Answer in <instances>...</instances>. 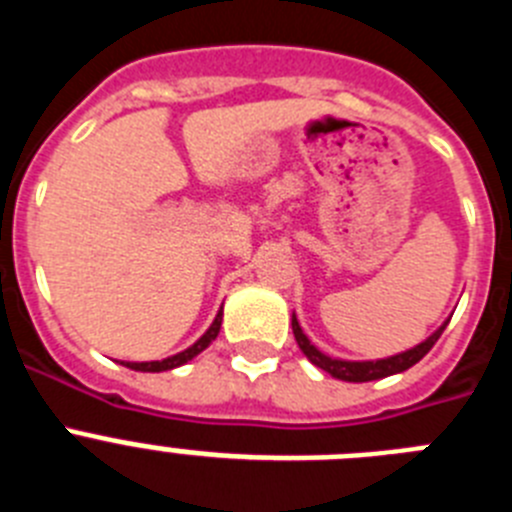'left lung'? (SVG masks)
<instances>
[{
	"label": "left lung",
	"instance_id": "8db88e82",
	"mask_svg": "<svg viewBox=\"0 0 512 512\" xmlns=\"http://www.w3.org/2000/svg\"><path fill=\"white\" fill-rule=\"evenodd\" d=\"M446 325H449V320H446L441 328L433 330L431 336L425 338L423 343L408 348V351H402V354L387 356V359H377V361H346V359H333V356L323 354L318 346H312L310 338L302 333L300 323H297V315H292V330H295L297 346L302 348V354H305L312 364L320 366L323 372H328L330 377L343 379V382H374V379H384V377H392V374L405 372V369L418 364V361L431 351L433 343L441 338Z\"/></svg>",
	"mask_w": 512,
	"mask_h": 512
}]
</instances>
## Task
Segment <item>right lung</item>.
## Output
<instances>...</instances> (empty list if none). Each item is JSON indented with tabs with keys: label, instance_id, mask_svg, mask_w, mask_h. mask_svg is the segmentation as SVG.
<instances>
[{
	"label": "right lung",
	"instance_id": "1",
	"mask_svg": "<svg viewBox=\"0 0 512 512\" xmlns=\"http://www.w3.org/2000/svg\"><path fill=\"white\" fill-rule=\"evenodd\" d=\"M220 323H223V307H220V312L215 315V320H212L210 328L205 330V336H202L197 343H192L189 348H184V351H179V354L169 356V359H161V361H122V366L135 369V372H169V369H176V366L187 364V361H192L194 356L202 354V351H205V348L215 341L217 333H220Z\"/></svg>",
	"mask_w": 512,
	"mask_h": 512
}]
</instances>
